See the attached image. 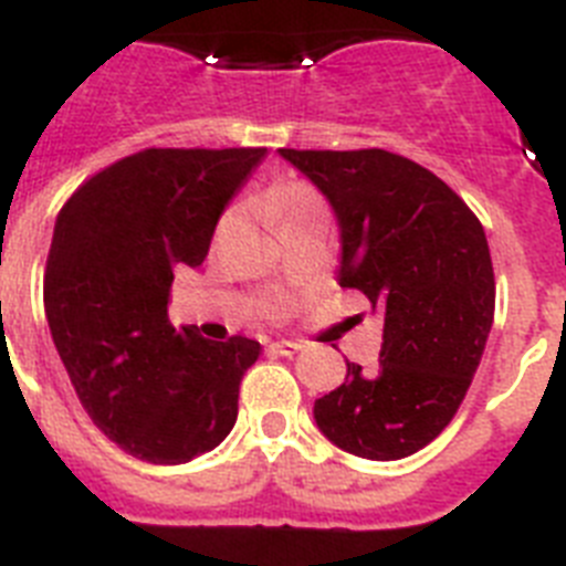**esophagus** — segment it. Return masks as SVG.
Here are the masks:
<instances>
[{
	"mask_svg": "<svg viewBox=\"0 0 566 566\" xmlns=\"http://www.w3.org/2000/svg\"><path fill=\"white\" fill-rule=\"evenodd\" d=\"M268 350L276 353V356H293V353L302 350V344H298V342H287V338H282V342H270Z\"/></svg>",
	"mask_w": 566,
	"mask_h": 566,
	"instance_id": "34e87169",
	"label": "esophagus"
}]
</instances>
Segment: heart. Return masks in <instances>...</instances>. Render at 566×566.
Returning <instances> with one entry per match:
<instances>
[{"label":"heart","instance_id":"1","mask_svg":"<svg viewBox=\"0 0 566 566\" xmlns=\"http://www.w3.org/2000/svg\"><path fill=\"white\" fill-rule=\"evenodd\" d=\"M270 208L276 210L284 222H290V219H298V216L322 208V199L302 181H284L270 196Z\"/></svg>","mask_w":566,"mask_h":566}]
</instances>
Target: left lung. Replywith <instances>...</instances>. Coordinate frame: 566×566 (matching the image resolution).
Listing matches in <instances>:
<instances>
[{
    "mask_svg": "<svg viewBox=\"0 0 566 566\" xmlns=\"http://www.w3.org/2000/svg\"><path fill=\"white\" fill-rule=\"evenodd\" d=\"M336 213V282L381 313L373 370L347 361L316 399L318 430L344 453L396 461L419 453L455 416L484 356L495 279L484 228L427 167L387 150H279Z\"/></svg>",
    "mask_w": 566,
    "mask_h": 566,
    "instance_id": "left-lung-1",
    "label": "left lung"
}]
</instances>
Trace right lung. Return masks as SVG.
I'll return each instance as SVG.
<instances>
[{
	"label": "right lung",
	"instance_id": "add662e5",
	"mask_svg": "<svg viewBox=\"0 0 566 566\" xmlns=\"http://www.w3.org/2000/svg\"><path fill=\"white\" fill-rule=\"evenodd\" d=\"M264 147H150L85 181L56 216L45 316L93 424L150 464H185L228 439L262 344L208 342L167 318L174 270L199 268Z\"/></svg>",
	"mask_w": 566,
	"mask_h": 566
}]
</instances>
